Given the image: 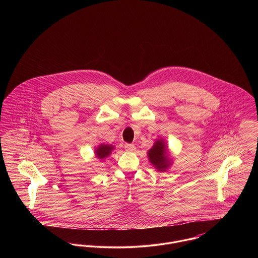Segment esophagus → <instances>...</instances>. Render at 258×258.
<instances>
[{
    "instance_id": "obj_1",
    "label": "esophagus",
    "mask_w": 258,
    "mask_h": 258,
    "mask_svg": "<svg viewBox=\"0 0 258 258\" xmlns=\"http://www.w3.org/2000/svg\"><path fill=\"white\" fill-rule=\"evenodd\" d=\"M124 149H125V151H128V152H135L136 148H135L134 144H127V143H126V144L124 145Z\"/></svg>"
}]
</instances>
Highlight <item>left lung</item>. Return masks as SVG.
Segmentation results:
<instances>
[{
	"mask_svg": "<svg viewBox=\"0 0 258 258\" xmlns=\"http://www.w3.org/2000/svg\"><path fill=\"white\" fill-rule=\"evenodd\" d=\"M148 158L154 167L160 172L166 171L171 165L167 145L163 139H159L154 143V146L148 151Z\"/></svg>",
	"mask_w": 258,
	"mask_h": 258,
	"instance_id": "1",
	"label": "left lung"
}]
</instances>
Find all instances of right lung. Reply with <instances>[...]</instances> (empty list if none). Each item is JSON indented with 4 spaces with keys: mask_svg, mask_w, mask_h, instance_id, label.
I'll use <instances>...</instances> for the list:
<instances>
[{
    "mask_svg": "<svg viewBox=\"0 0 258 258\" xmlns=\"http://www.w3.org/2000/svg\"><path fill=\"white\" fill-rule=\"evenodd\" d=\"M113 150H114L113 145L101 144L95 150V154H96V157L98 158V160H103V159H105L106 157H108L110 155Z\"/></svg>",
    "mask_w": 258,
    "mask_h": 258,
    "instance_id": "right-lung-1",
    "label": "right lung"
}]
</instances>
